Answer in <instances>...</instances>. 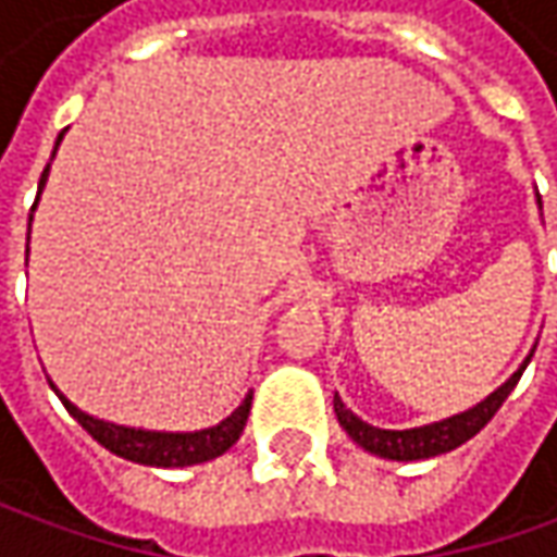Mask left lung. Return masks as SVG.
Instances as JSON below:
<instances>
[{
	"mask_svg": "<svg viewBox=\"0 0 557 557\" xmlns=\"http://www.w3.org/2000/svg\"><path fill=\"white\" fill-rule=\"evenodd\" d=\"M536 203H540V210H543V201H540V198H536ZM533 350H536V347H533ZM533 350H530L524 362L518 366V372L511 374L505 384H499V387L486 396V399H481L478 406L465 409V412H459V416L434 421V424L406 428V431L374 428V424H369V421H362L359 416H354L337 394H334V416H337V421H341V428L350 434V440L359 443V446H362L366 453H372V456H381V459H391V461L434 459V456L453 453L456 446L468 443V440L474 437L490 418L499 412V406H503L505 399H508V394L515 391V384L521 381V374H524L527 362H530Z\"/></svg>",
	"mask_w": 557,
	"mask_h": 557,
	"instance_id": "8db88e82",
	"label": "left lung"
}]
</instances>
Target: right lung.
Listing matches in <instances>:
<instances>
[{
  "mask_svg": "<svg viewBox=\"0 0 557 557\" xmlns=\"http://www.w3.org/2000/svg\"><path fill=\"white\" fill-rule=\"evenodd\" d=\"M64 133H67V129H64ZM64 133L54 141V151H58V145L64 139ZM49 166H52V163H49ZM49 166H46L42 176H39L36 201H39L42 188L49 183ZM33 210H36V203H33ZM27 242H30V235H27ZM27 253H30V247H27ZM49 387H52L54 394H58V399L64 403V409H67V412L92 434V440H98V443L104 446V449H111L120 459L151 465V468H185V465H201V461L223 456L225 449H232V446L238 443V437H242L247 416H250V399H253V394H247L245 399H242V406H238L232 416L223 418V421L213 424V428H203V431H145V428H126V424H114V421L89 416V412H83L79 406H74L67 396L61 394V391L54 387V381H49Z\"/></svg>",
  "mask_w": 557,
  "mask_h": 557,
  "instance_id": "1",
  "label": "right lung"
}]
</instances>
